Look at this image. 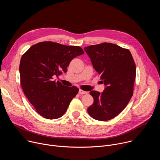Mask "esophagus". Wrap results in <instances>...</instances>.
I'll use <instances>...</instances> for the list:
<instances>
[{"label":"esophagus","instance_id":"1","mask_svg":"<svg viewBox=\"0 0 160 160\" xmlns=\"http://www.w3.org/2000/svg\"><path fill=\"white\" fill-rule=\"evenodd\" d=\"M78 93H79L80 94H87V92H86V91H84V90H83L80 89L79 91H78Z\"/></svg>","mask_w":160,"mask_h":160}]
</instances>
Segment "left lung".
<instances>
[{
  "label": "left lung",
  "mask_w": 160,
  "mask_h": 160,
  "mask_svg": "<svg viewBox=\"0 0 160 160\" xmlns=\"http://www.w3.org/2000/svg\"><path fill=\"white\" fill-rule=\"evenodd\" d=\"M98 73L103 92L92 90L94 103L87 109L95 120L108 121L125 109L133 96L136 76L135 64L127 49L111 43H102L84 48Z\"/></svg>",
  "instance_id": "1"
}]
</instances>
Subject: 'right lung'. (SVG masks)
<instances>
[{
	"label": "right lung",
	"mask_w": 160,
	"mask_h": 160,
	"mask_svg": "<svg viewBox=\"0 0 160 160\" xmlns=\"http://www.w3.org/2000/svg\"><path fill=\"white\" fill-rule=\"evenodd\" d=\"M84 53L78 46L42 42L21 57L19 73L21 87L36 111L45 118L61 117L79 89L66 87L53 78L66 72L71 61Z\"/></svg>",
	"instance_id": "right-lung-1"
}]
</instances>
